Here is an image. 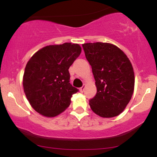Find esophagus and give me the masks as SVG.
<instances>
[{"label": "esophagus", "mask_w": 157, "mask_h": 157, "mask_svg": "<svg viewBox=\"0 0 157 157\" xmlns=\"http://www.w3.org/2000/svg\"><path fill=\"white\" fill-rule=\"evenodd\" d=\"M85 87H86V85H83V86H82V87L80 88V91L81 93H83L84 91H85Z\"/></svg>", "instance_id": "1"}]
</instances>
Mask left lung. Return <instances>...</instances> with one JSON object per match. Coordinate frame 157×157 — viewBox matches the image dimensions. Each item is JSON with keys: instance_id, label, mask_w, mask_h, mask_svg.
Here are the masks:
<instances>
[{"instance_id": "left-lung-1", "label": "left lung", "mask_w": 157, "mask_h": 157, "mask_svg": "<svg viewBox=\"0 0 157 157\" xmlns=\"http://www.w3.org/2000/svg\"><path fill=\"white\" fill-rule=\"evenodd\" d=\"M85 55L91 65L97 94L89 105L102 117H113L124 111L133 95L134 73L125 54L117 46L107 43L82 44Z\"/></svg>"}]
</instances>
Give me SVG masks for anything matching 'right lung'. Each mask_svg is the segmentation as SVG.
Listing matches in <instances>:
<instances>
[{
	"mask_svg": "<svg viewBox=\"0 0 157 157\" xmlns=\"http://www.w3.org/2000/svg\"><path fill=\"white\" fill-rule=\"evenodd\" d=\"M82 51L79 44L51 45L37 51L27 63L23 86L30 105L48 117L60 114L79 91L70 83L68 68Z\"/></svg>",
	"mask_w": 157,
	"mask_h": 157,
	"instance_id": "1",
	"label": "right lung"
}]
</instances>
